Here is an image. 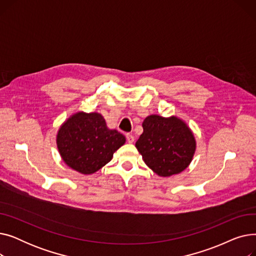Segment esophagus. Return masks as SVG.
Returning a JSON list of instances; mask_svg holds the SVG:
<instances>
[{
	"instance_id": "1",
	"label": "esophagus",
	"mask_w": 256,
	"mask_h": 256,
	"mask_svg": "<svg viewBox=\"0 0 256 256\" xmlns=\"http://www.w3.org/2000/svg\"><path fill=\"white\" fill-rule=\"evenodd\" d=\"M126 140L128 143H134V141H135V137H134V135H132V134H126Z\"/></svg>"
}]
</instances>
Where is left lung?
I'll return each mask as SVG.
<instances>
[{"label": "left lung", "instance_id": "8db88e82", "mask_svg": "<svg viewBox=\"0 0 256 256\" xmlns=\"http://www.w3.org/2000/svg\"><path fill=\"white\" fill-rule=\"evenodd\" d=\"M143 132L136 142L144 163L158 176L169 178L189 167L196 140L191 128L176 116H147Z\"/></svg>", "mask_w": 256, "mask_h": 256}]
</instances>
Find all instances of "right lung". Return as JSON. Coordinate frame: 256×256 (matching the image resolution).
<instances>
[{
    "label": "right lung",
    "instance_id": "add662e5",
    "mask_svg": "<svg viewBox=\"0 0 256 256\" xmlns=\"http://www.w3.org/2000/svg\"><path fill=\"white\" fill-rule=\"evenodd\" d=\"M57 148L63 162L82 174H92L110 162L126 137L106 126L102 114L76 112L61 124Z\"/></svg>",
    "mask_w": 256,
    "mask_h": 256
}]
</instances>
